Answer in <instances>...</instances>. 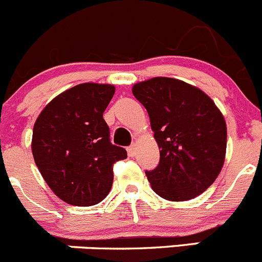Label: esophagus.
I'll return each mask as SVG.
<instances>
[{
	"instance_id": "1",
	"label": "esophagus",
	"mask_w": 262,
	"mask_h": 262,
	"mask_svg": "<svg viewBox=\"0 0 262 262\" xmlns=\"http://www.w3.org/2000/svg\"><path fill=\"white\" fill-rule=\"evenodd\" d=\"M127 154H128V157H131V158L136 155V146H135V145H131V146L127 147Z\"/></svg>"
}]
</instances>
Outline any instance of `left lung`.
<instances>
[{
    "label": "left lung",
    "mask_w": 262,
    "mask_h": 262,
    "mask_svg": "<svg viewBox=\"0 0 262 262\" xmlns=\"http://www.w3.org/2000/svg\"><path fill=\"white\" fill-rule=\"evenodd\" d=\"M132 94L146 108L159 165L146 172L151 188L169 201H187L210 187L227 150L224 116L208 94L172 77L136 82Z\"/></svg>",
    "instance_id": "obj_1"
}]
</instances>
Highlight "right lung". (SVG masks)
<instances>
[{
  "instance_id": "obj_1",
  "label": "right lung",
  "mask_w": 262,
  "mask_h": 262,
  "mask_svg": "<svg viewBox=\"0 0 262 262\" xmlns=\"http://www.w3.org/2000/svg\"><path fill=\"white\" fill-rule=\"evenodd\" d=\"M116 92L111 84L84 82L51 100L34 123L32 151L54 195L75 206L104 200L113 183L112 167L126 159L110 141L103 113Z\"/></svg>"
}]
</instances>
